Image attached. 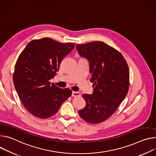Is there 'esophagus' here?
Instances as JSON below:
<instances>
[{
	"mask_svg": "<svg viewBox=\"0 0 156 156\" xmlns=\"http://www.w3.org/2000/svg\"><path fill=\"white\" fill-rule=\"evenodd\" d=\"M80 95V94L79 92H75L73 91L72 93V96L73 97H79Z\"/></svg>",
	"mask_w": 156,
	"mask_h": 156,
	"instance_id": "34e87169",
	"label": "esophagus"
}]
</instances>
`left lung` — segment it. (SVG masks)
Returning a JSON list of instances; mask_svg holds the SVG:
<instances>
[{
    "label": "left lung",
    "instance_id": "left-lung-1",
    "mask_svg": "<svg viewBox=\"0 0 156 156\" xmlns=\"http://www.w3.org/2000/svg\"><path fill=\"white\" fill-rule=\"evenodd\" d=\"M76 48L89 61L94 87L92 95L83 94L86 105L78 113L85 122L100 123L115 112L128 94V66L120 52L102 41L77 44Z\"/></svg>",
    "mask_w": 156,
    "mask_h": 156
}]
</instances>
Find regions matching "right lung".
<instances>
[{
	"label": "right lung",
	"mask_w": 156,
	"mask_h": 156,
	"mask_svg": "<svg viewBox=\"0 0 156 156\" xmlns=\"http://www.w3.org/2000/svg\"><path fill=\"white\" fill-rule=\"evenodd\" d=\"M75 44L61 43L49 38L31 41L15 65L13 82L25 108L33 116L44 119L55 115L72 95L49 81L54 78Z\"/></svg>",
	"instance_id": "obj_1"
}]
</instances>
